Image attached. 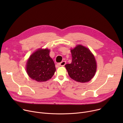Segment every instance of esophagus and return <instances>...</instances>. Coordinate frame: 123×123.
I'll return each mask as SVG.
<instances>
[{"instance_id":"1","label":"esophagus","mask_w":123,"mask_h":123,"mask_svg":"<svg viewBox=\"0 0 123 123\" xmlns=\"http://www.w3.org/2000/svg\"><path fill=\"white\" fill-rule=\"evenodd\" d=\"M65 64H66V62L63 61H62L61 63H59V65L62 66H65Z\"/></svg>"}]
</instances>
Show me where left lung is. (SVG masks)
Wrapping results in <instances>:
<instances>
[{"mask_svg":"<svg viewBox=\"0 0 123 123\" xmlns=\"http://www.w3.org/2000/svg\"><path fill=\"white\" fill-rule=\"evenodd\" d=\"M72 60L65 65L69 76L81 83L88 82L93 78L96 71L97 65L94 55L88 48L81 45L71 50Z\"/></svg>","mask_w":123,"mask_h":123,"instance_id":"8db88e82","label":"left lung"}]
</instances>
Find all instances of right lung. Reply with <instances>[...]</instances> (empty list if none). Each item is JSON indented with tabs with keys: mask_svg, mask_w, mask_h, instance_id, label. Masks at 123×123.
Masks as SVG:
<instances>
[{
	"mask_svg": "<svg viewBox=\"0 0 123 123\" xmlns=\"http://www.w3.org/2000/svg\"><path fill=\"white\" fill-rule=\"evenodd\" d=\"M49 52L47 49H40L29 57L26 71L31 79L37 82L46 81L54 74L55 65L49 56Z\"/></svg>",
	"mask_w": 123,
	"mask_h": 123,
	"instance_id": "add662e5",
	"label": "right lung"
}]
</instances>
